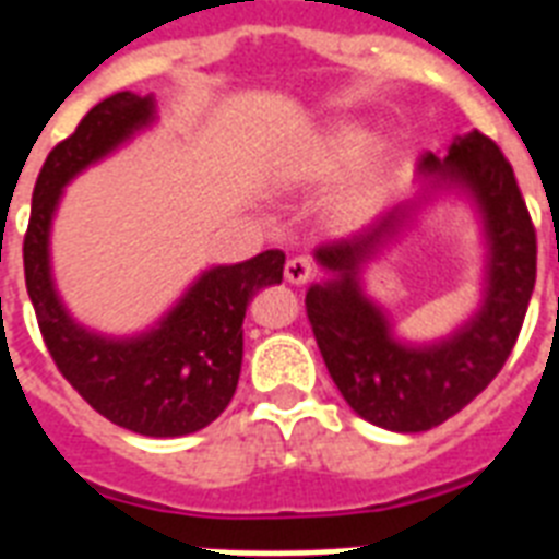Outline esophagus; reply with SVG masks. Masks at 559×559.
<instances>
[{
    "label": "esophagus",
    "mask_w": 559,
    "mask_h": 559,
    "mask_svg": "<svg viewBox=\"0 0 559 559\" xmlns=\"http://www.w3.org/2000/svg\"><path fill=\"white\" fill-rule=\"evenodd\" d=\"M289 284H307V281L316 278V263L307 258V254H296V258H289L287 270H284Z\"/></svg>",
    "instance_id": "obj_1"
}]
</instances>
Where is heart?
<instances>
[{"label":"heart","mask_w":559,"mask_h":559,"mask_svg":"<svg viewBox=\"0 0 559 559\" xmlns=\"http://www.w3.org/2000/svg\"><path fill=\"white\" fill-rule=\"evenodd\" d=\"M371 135L362 127L354 124H340L331 127L328 133L316 135L313 142L307 144L301 156L296 159L289 179L298 186H324L340 179L342 174H348L357 159L366 153ZM391 182V159L389 156H371L362 162L340 193L331 202V217L336 226H357L373 209L380 205L385 197V188Z\"/></svg>","instance_id":"heart-1"}]
</instances>
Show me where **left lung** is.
Wrapping results in <instances>:
<instances>
[{"label": "left lung", "instance_id": "obj_1", "mask_svg": "<svg viewBox=\"0 0 559 559\" xmlns=\"http://www.w3.org/2000/svg\"><path fill=\"white\" fill-rule=\"evenodd\" d=\"M424 168L459 179L478 197L490 237V278L481 313L435 348L391 340L389 322L359 293V263L371 258L397 214L357 237L328 240L316 258L333 278L307 289L316 345L336 389L359 417L391 432H426L459 415L511 357L537 281V231L511 162L485 133L455 139L447 159L426 153Z\"/></svg>", "mask_w": 559, "mask_h": 559}]
</instances>
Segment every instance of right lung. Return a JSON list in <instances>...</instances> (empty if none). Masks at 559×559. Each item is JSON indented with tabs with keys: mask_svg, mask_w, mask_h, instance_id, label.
Wrapping results in <instances>:
<instances>
[{
	"mask_svg": "<svg viewBox=\"0 0 559 559\" xmlns=\"http://www.w3.org/2000/svg\"><path fill=\"white\" fill-rule=\"evenodd\" d=\"M153 116V100L118 92L55 144L39 170L22 240L25 287L57 371L98 415L151 438L197 432L235 397L243 359V316L258 289L281 284L284 252L266 249L202 275L174 313L139 340L92 336L66 316L48 275V226L60 188Z\"/></svg>",
	"mask_w": 559,
	"mask_h": 559,
	"instance_id": "1",
	"label": "right lung"
}]
</instances>
